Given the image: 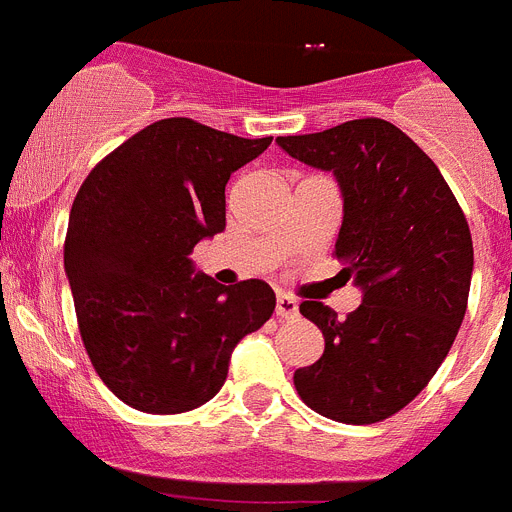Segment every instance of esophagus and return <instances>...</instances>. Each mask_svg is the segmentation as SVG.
<instances>
[{
  "mask_svg": "<svg viewBox=\"0 0 512 512\" xmlns=\"http://www.w3.org/2000/svg\"><path fill=\"white\" fill-rule=\"evenodd\" d=\"M297 315V300L289 295H277V318L287 320V318H295Z\"/></svg>",
  "mask_w": 512,
  "mask_h": 512,
  "instance_id": "obj_1",
  "label": "esophagus"
}]
</instances>
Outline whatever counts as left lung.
Here are the masks:
<instances>
[{
    "label": "left lung",
    "instance_id": "obj_1",
    "mask_svg": "<svg viewBox=\"0 0 512 512\" xmlns=\"http://www.w3.org/2000/svg\"><path fill=\"white\" fill-rule=\"evenodd\" d=\"M277 143L336 174L343 225L333 256L364 289L346 318L323 302L300 305L323 330L325 351L295 372L297 395L323 418L379 423L423 392L459 333L474 266L467 217L438 166L387 120L361 117Z\"/></svg>",
    "mask_w": 512,
    "mask_h": 512
}]
</instances>
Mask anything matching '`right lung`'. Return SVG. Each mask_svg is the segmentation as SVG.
<instances>
[{
  "instance_id": "add662e5",
  "label": "right lung",
  "mask_w": 512,
  "mask_h": 512,
  "mask_svg": "<svg viewBox=\"0 0 512 512\" xmlns=\"http://www.w3.org/2000/svg\"><path fill=\"white\" fill-rule=\"evenodd\" d=\"M271 138H238L189 117L158 120L89 171L71 205L63 266L94 372L151 415L220 392L235 343L271 318L261 279L233 287L192 274L189 253L225 230L230 174Z\"/></svg>"
}]
</instances>
